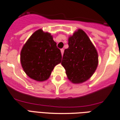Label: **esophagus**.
<instances>
[{"instance_id":"34e87169","label":"esophagus","mask_w":120,"mask_h":120,"mask_svg":"<svg viewBox=\"0 0 120 120\" xmlns=\"http://www.w3.org/2000/svg\"><path fill=\"white\" fill-rule=\"evenodd\" d=\"M61 54H62V56H63V54H64V49H61Z\"/></svg>"}]
</instances>
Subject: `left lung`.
Returning a JSON list of instances; mask_svg holds the SVG:
<instances>
[{
  "label": "left lung",
  "mask_w": 120,
  "mask_h": 120,
  "mask_svg": "<svg viewBox=\"0 0 120 120\" xmlns=\"http://www.w3.org/2000/svg\"><path fill=\"white\" fill-rule=\"evenodd\" d=\"M69 48L63 54L61 64L68 79L73 84H81L90 78L98 64L95 47L82 30L78 29L68 38Z\"/></svg>",
  "instance_id": "8db88e82"
}]
</instances>
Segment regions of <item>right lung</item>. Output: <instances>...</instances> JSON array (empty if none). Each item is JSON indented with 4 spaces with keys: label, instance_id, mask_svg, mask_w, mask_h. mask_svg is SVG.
<instances>
[{
    "label": "right lung",
    "instance_id": "add662e5",
    "mask_svg": "<svg viewBox=\"0 0 120 120\" xmlns=\"http://www.w3.org/2000/svg\"><path fill=\"white\" fill-rule=\"evenodd\" d=\"M61 59V51L57 48L52 36L41 29L31 34L20 52L21 64L26 74L39 82L48 79Z\"/></svg>",
    "mask_w": 120,
    "mask_h": 120
}]
</instances>
